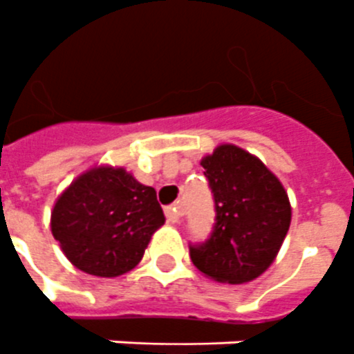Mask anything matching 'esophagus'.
<instances>
[{
	"instance_id": "1",
	"label": "esophagus",
	"mask_w": 354,
	"mask_h": 354,
	"mask_svg": "<svg viewBox=\"0 0 354 354\" xmlns=\"http://www.w3.org/2000/svg\"><path fill=\"white\" fill-rule=\"evenodd\" d=\"M164 214H166V219H168V223H179L180 216H183V212H180L179 205L166 206V208H164Z\"/></svg>"
}]
</instances>
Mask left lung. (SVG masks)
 <instances>
[{"label": "left lung", "instance_id": "obj_1", "mask_svg": "<svg viewBox=\"0 0 354 354\" xmlns=\"http://www.w3.org/2000/svg\"><path fill=\"white\" fill-rule=\"evenodd\" d=\"M216 223L210 237L190 245L194 265L221 283H247L278 256L290 226V203L278 177L245 149L217 146L201 160Z\"/></svg>", "mask_w": 354, "mask_h": 354}]
</instances>
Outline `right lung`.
Wrapping results in <instances>:
<instances>
[{"mask_svg": "<svg viewBox=\"0 0 354 354\" xmlns=\"http://www.w3.org/2000/svg\"><path fill=\"white\" fill-rule=\"evenodd\" d=\"M164 214L151 186L124 168L100 166L80 175L58 197L50 230L76 268L115 278L142 259Z\"/></svg>", "mask_w": 354, "mask_h": 354, "instance_id": "right-lung-1", "label": "right lung"}]
</instances>
